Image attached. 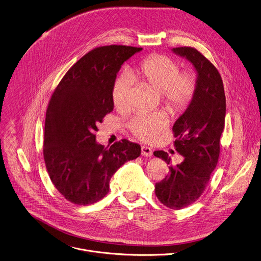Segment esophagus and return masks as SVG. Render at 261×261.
<instances>
[{
	"label": "esophagus",
	"mask_w": 261,
	"mask_h": 261,
	"mask_svg": "<svg viewBox=\"0 0 261 261\" xmlns=\"http://www.w3.org/2000/svg\"><path fill=\"white\" fill-rule=\"evenodd\" d=\"M141 153L144 156H151L152 155V149L148 146H142L141 147Z\"/></svg>",
	"instance_id": "obj_1"
}]
</instances>
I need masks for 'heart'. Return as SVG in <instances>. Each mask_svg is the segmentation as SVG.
I'll use <instances>...</instances> for the list:
<instances>
[{"label":"heart","mask_w":261,"mask_h":261,"mask_svg":"<svg viewBox=\"0 0 261 261\" xmlns=\"http://www.w3.org/2000/svg\"><path fill=\"white\" fill-rule=\"evenodd\" d=\"M134 81L146 84L161 93L164 108L172 115L185 112L196 93V77L189 71H180L178 64L171 58L153 54L142 59L130 71ZM133 82L121 74L113 83L112 101L120 113L129 110V94ZM168 118L164 112H140L128 121V130L145 142L155 141L167 128Z\"/></svg>","instance_id":"b5f03b06"}]
</instances>
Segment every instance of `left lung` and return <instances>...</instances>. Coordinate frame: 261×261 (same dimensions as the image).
<instances>
[{
    "instance_id": "left-lung-1",
    "label": "left lung",
    "mask_w": 261,
    "mask_h": 261,
    "mask_svg": "<svg viewBox=\"0 0 261 261\" xmlns=\"http://www.w3.org/2000/svg\"><path fill=\"white\" fill-rule=\"evenodd\" d=\"M173 51L191 61L197 71L194 99L173 125L174 147L184 161L171 165L164 150L153 154L169 164V174L155 184V195L165 206L181 210L205 191L220 155V138L225 126L226 97L221 74L198 49L179 46Z\"/></svg>"
}]
</instances>
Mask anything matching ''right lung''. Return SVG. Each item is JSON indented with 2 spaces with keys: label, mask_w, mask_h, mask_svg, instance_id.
Returning <instances> with one entry per match:
<instances>
[{
  "label": "right lung",
  "mask_w": 261,
  "mask_h": 261,
  "mask_svg": "<svg viewBox=\"0 0 261 261\" xmlns=\"http://www.w3.org/2000/svg\"><path fill=\"white\" fill-rule=\"evenodd\" d=\"M140 50L116 44L91 49L68 69L49 99L43 159L53 185L73 204L90 205L101 200L114 173L141 154L139 144L125 139L110 147L95 141L96 125L114 109L116 75Z\"/></svg>",
  "instance_id": "1"
}]
</instances>
